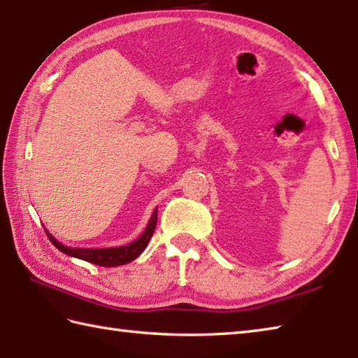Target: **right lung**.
<instances>
[{"label": "right lung", "mask_w": 358, "mask_h": 358, "mask_svg": "<svg viewBox=\"0 0 358 358\" xmlns=\"http://www.w3.org/2000/svg\"><path fill=\"white\" fill-rule=\"evenodd\" d=\"M157 209L152 214L146 229L140 235L135 241L129 243L126 246H118V248H106V249H92V248H69L64 246L63 243H59L55 237L45 231L52 245L55 246L58 250H62L63 254L71 255L75 258H80V260H85L89 263H94L98 266H104V268H113V266H121L126 263L134 262L136 257H138L144 249H146L149 240L154 235V231L157 227Z\"/></svg>", "instance_id": "right-lung-1"}]
</instances>
